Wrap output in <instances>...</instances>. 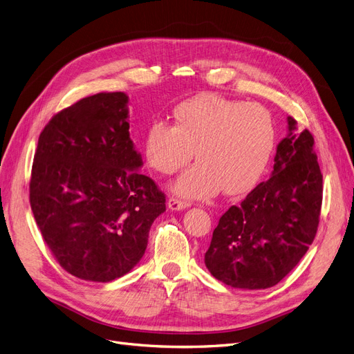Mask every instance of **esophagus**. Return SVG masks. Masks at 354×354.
I'll use <instances>...</instances> for the list:
<instances>
[{
	"label": "esophagus",
	"mask_w": 354,
	"mask_h": 354,
	"mask_svg": "<svg viewBox=\"0 0 354 354\" xmlns=\"http://www.w3.org/2000/svg\"><path fill=\"white\" fill-rule=\"evenodd\" d=\"M191 207V203L187 201H180L178 198H169L167 199V208L172 209V211H182V209H187Z\"/></svg>",
	"instance_id": "1"
}]
</instances>
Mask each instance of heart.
<instances>
[{
	"instance_id": "obj_1",
	"label": "heart",
	"mask_w": 354,
	"mask_h": 354,
	"mask_svg": "<svg viewBox=\"0 0 354 354\" xmlns=\"http://www.w3.org/2000/svg\"><path fill=\"white\" fill-rule=\"evenodd\" d=\"M274 149V127L266 109L218 95H199L174 111V126L151 122L145 159L162 175L185 166L192 151L196 163L171 185L185 199L218 194L243 195L263 176Z\"/></svg>"
}]
</instances>
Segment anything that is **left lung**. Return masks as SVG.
<instances>
[{
  "mask_svg": "<svg viewBox=\"0 0 354 354\" xmlns=\"http://www.w3.org/2000/svg\"><path fill=\"white\" fill-rule=\"evenodd\" d=\"M276 147L270 178L230 207L215 227L205 266L215 279L240 289H266L294 269L314 241L322 203V175L308 130Z\"/></svg>",
  "mask_w": 354,
  "mask_h": 354,
  "instance_id": "1",
  "label": "left lung"
}]
</instances>
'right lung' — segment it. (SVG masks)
Instances as JSON below:
<instances>
[{
  "instance_id": "1",
  "label": "right lung",
  "mask_w": 354,
  "mask_h": 354,
  "mask_svg": "<svg viewBox=\"0 0 354 354\" xmlns=\"http://www.w3.org/2000/svg\"><path fill=\"white\" fill-rule=\"evenodd\" d=\"M129 97L101 92L57 113L39 137L30 205L43 240L76 278L111 282L140 262L165 195L139 171Z\"/></svg>"
}]
</instances>
